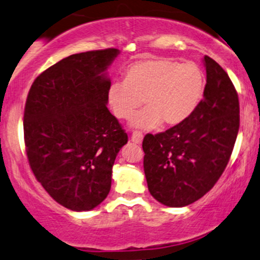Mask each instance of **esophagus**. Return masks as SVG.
I'll return each mask as SVG.
<instances>
[{
  "label": "esophagus",
  "mask_w": 260,
  "mask_h": 260,
  "mask_svg": "<svg viewBox=\"0 0 260 260\" xmlns=\"http://www.w3.org/2000/svg\"><path fill=\"white\" fill-rule=\"evenodd\" d=\"M142 140H143L142 133H140V131H134L133 135H131V141L135 143H141Z\"/></svg>",
  "instance_id": "34e87169"
}]
</instances>
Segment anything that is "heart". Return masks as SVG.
Returning a JSON list of instances; mask_svg holds the SVG:
<instances>
[{"instance_id":"obj_1","label":"heart","mask_w":260,"mask_h":260,"mask_svg":"<svg viewBox=\"0 0 260 260\" xmlns=\"http://www.w3.org/2000/svg\"><path fill=\"white\" fill-rule=\"evenodd\" d=\"M206 78L193 62L170 58H143L127 67L124 81L109 86L108 103L119 119H130L145 102L147 108L135 115L134 127L153 129L181 124L203 99Z\"/></svg>"}]
</instances>
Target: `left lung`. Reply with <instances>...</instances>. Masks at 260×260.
<instances>
[{"mask_svg": "<svg viewBox=\"0 0 260 260\" xmlns=\"http://www.w3.org/2000/svg\"><path fill=\"white\" fill-rule=\"evenodd\" d=\"M203 100L181 124L143 139L148 190L168 207H185L213 188L224 173L240 127L239 94L228 73L206 56Z\"/></svg>", "mask_w": 260, "mask_h": 260, "instance_id": "8db88e82", "label": "left lung"}]
</instances>
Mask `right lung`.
Instances as JSON below:
<instances>
[{
  "instance_id": "obj_1",
  "label": "right lung",
  "mask_w": 260,
  "mask_h": 260,
  "mask_svg": "<svg viewBox=\"0 0 260 260\" xmlns=\"http://www.w3.org/2000/svg\"><path fill=\"white\" fill-rule=\"evenodd\" d=\"M117 48L72 54L32 82L24 108V142L34 175L48 194L75 212L97 207L111 191L112 168L127 142L107 108L105 72Z\"/></svg>"
}]
</instances>
